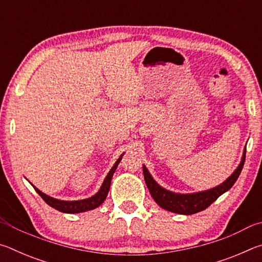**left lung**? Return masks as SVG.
<instances>
[{"label":"left lung","mask_w":262,"mask_h":262,"mask_svg":"<svg viewBox=\"0 0 262 262\" xmlns=\"http://www.w3.org/2000/svg\"><path fill=\"white\" fill-rule=\"evenodd\" d=\"M245 155L246 150H244L241 164H239L233 173L230 176L224 183L216 186L214 188L203 190V192L180 194L167 190L165 188H163L162 186H159L156 181L154 180L151 174L149 173L148 168L143 165L144 180L152 199L156 201L159 207L163 208V209L181 215L196 214L199 211L205 210L212 202L216 201L219 196H221L222 194L232 187L243 170L244 163H245Z\"/></svg>","instance_id":"obj_1"}]
</instances>
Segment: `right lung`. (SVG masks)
<instances>
[{"instance_id":"1","label":"right lung","mask_w":262,"mask_h":262,"mask_svg":"<svg viewBox=\"0 0 262 262\" xmlns=\"http://www.w3.org/2000/svg\"><path fill=\"white\" fill-rule=\"evenodd\" d=\"M123 154L115 164L113 167L111 168L110 172L106 176V178L104 179V183L101 185L100 189L97 192L95 195H92L91 198L84 199V200H77V201H63V200H57V199H54L52 196H48L45 193H42L41 190H39L37 187H34V189L37 190V193L40 195L42 198V200L45 201L48 206H51L54 209L62 211V212H67V214H77V212H83V211H88V210H92L95 208L99 207L101 203L105 201L106 196H107L108 190H110V186H111V180H112L113 173L117 170V166L119 165V163L122 159Z\"/></svg>"}]
</instances>
